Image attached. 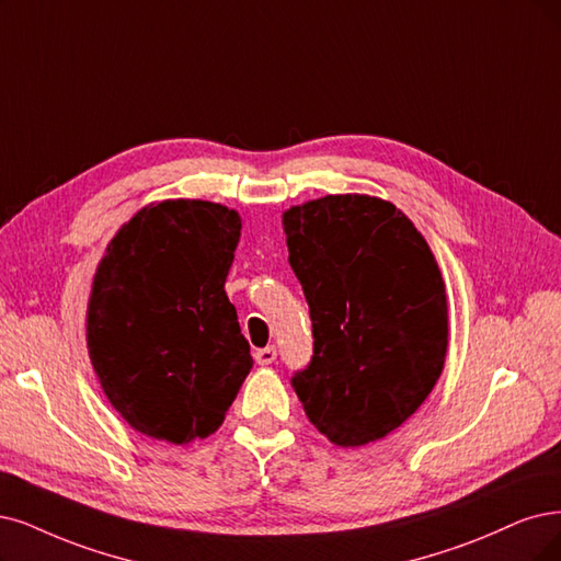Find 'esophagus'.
<instances>
[{
    "label": "esophagus",
    "mask_w": 561,
    "mask_h": 561,
    "mask_svg": "<svg viewBox=\"0 0 561 561\" xmlns=\"http://www.w3.org/2000/svg\"><path fill=\"white\" fill-rule=\"evenodd\" d=\"M254 358H256V363H259V365H273V363H275V358H277V348H275V346L259 348L256 354H254Z\"/></svg>",
    "instance_id": "obj_1"
}]
</instances>
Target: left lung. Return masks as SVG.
Segmentation results:
<instances>
[{
	"label": "left lung",
	"mask_w": 561,
	"mask_h": 561,
	"mask_svg": "<svg viewBox=\"0 0 561 561\" xmlns=\"http://www.w3.org/2000/svg\"><path fill=\"white\" fill-rule=\"evenodd\" d=\"M282 221L312 319L314 356L291 379L307 419L342 448L383 439L442 377V270L411 219L375 196H323Z\"/></svg>",
	"instance_id": "left-lung-1"
}]
</instances>
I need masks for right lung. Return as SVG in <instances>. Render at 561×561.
<instances>
[{"instance_id": "add662e5", "label": "right lung", "mask_w": 561, "mask_h": 561, "mask_svg": "<svg viewBox=\"0 0 561 561\" xmlns=\"http://www.w3.org/2000/svg\"><path fill=\"white\" fill-rule=\"evenodd\" d=\"M240 228L219 203H152L96 267L90 360L108 402L145 437L178 446L210 437L254 365L224 291Z\"/></svg>"}]
</instances>
